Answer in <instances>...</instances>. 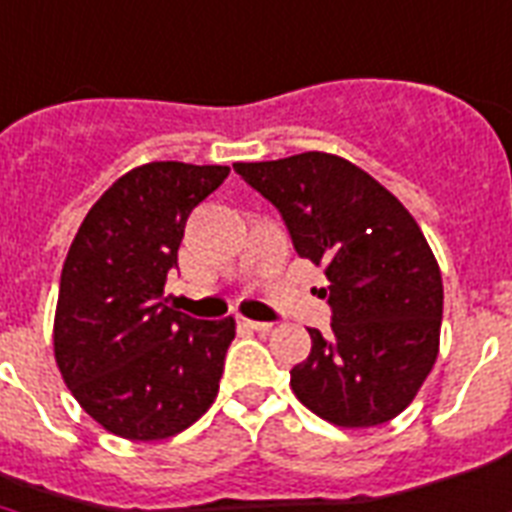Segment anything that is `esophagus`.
Returning a JSON list of instances; mask_svg holds the SVG:
<instances>
[{
  "mask_svg": "<svg viewBox=\"0 0 512 512\" xmlns=\"http://www.w3.org/2000/svg\"><path fill=\"white\" fill-rule=\"evenodd\" d=\"M239 329H247V332H271V324H265V321H249V319H236Z\"/></svg>",
  "mask_w": 512,
  "mask_h": 512,
  "instance_id": "1",
  "label": "esophagus"
}]
</instances>
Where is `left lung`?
<instances>
[{"label": "left lung", "mask_w": 512, "mask_h": 512, "mask_svg": "<svg viewBox=\"0 0 512 512\" xmlns=\"http://www.w3.org/2000/svg\"><path fill=\"white\" fill-rule=\"evenodd\" d=\"M279 209L297 255L324 268L332 332L308 329L311 353L292 390L321 420L372 428L412 404L438 356L444 284L420 225L372 175L308 151L233 164Z\"/></svg>", "instance_id": "1"}]
</instances>
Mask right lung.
<instances>
[{"instance_id": "obj_1", "label": "right lung", "mask_w": 512, "mask_h": 512, "mask_svg": "<svg viewBox=\"0 0 512 512\" xmlns=\"http://www.w3.org/2000/svg\"><path fill=\"white\" fill-rule=\"evenodd\" d=\"M228 167L151 162L122 175L79 225L60 273L55 361L84 412L130 441L170 438L207 412L236 321L164 300L185 220Z\"/></svg>"}]
</instances>
